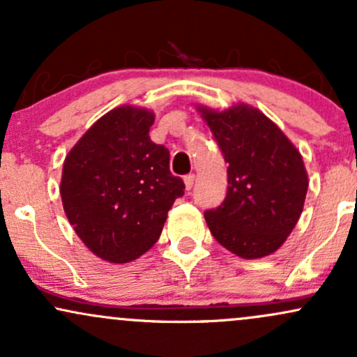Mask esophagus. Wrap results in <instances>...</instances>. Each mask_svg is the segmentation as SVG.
<instances>
[{"mask_svg": "<svg viewBox=\"0 0 357 357\" xmlns=\"http://www.w3.org/2000/svg\"><path fill=\"white\" fill-rule=\"evenodd\" d=\"M192 184H195V174L184 176V186H186V191H191Z\"/></svg>", "mask_w": 357, "mask_h": 357, "instance_id": "34e87169", "label": "esophagus"}]
</instances>
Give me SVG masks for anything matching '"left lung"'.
I'll list each match as a JSON object with an SVG mask.
<instances>
[{
    "mask_svg": "<svg viewBox=\"0 0 357 357\" xmlns=\"http://www.w3.org/2000/svg\"><path fill=\"white\" fill-rule=\"evenodd\" d=\"M198 110L228 162L227 198L204 213L211 235L247 260L277 252L304 210L309 178L301 153L252 105Z\"/></svg>",
    "mask_w": 357,
    "mask_h": 357,
    "instance_id": "8db88e82",
    "label": "left lung"
}]
</instances>
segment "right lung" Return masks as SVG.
<instances>
[{
  "instance_id": "right-lung-1",
  "label": "right lung",
  "mask_w": 357,
  "mask_h": 357,
  "mask_svg": "<svg viewBox=\"0 0 357 357\" xmlns=\"http://www.w3.org/2000/svg\"><path fill=\"white\" fill-rule=\"evenodd\" d=\"M154 112L121 105L102 116L67 154L61 171L63 211L90 252L127 264L161 235L167 211L184 195L169 171V151L154 144Z\"/></svg>"
}]
</instances>
